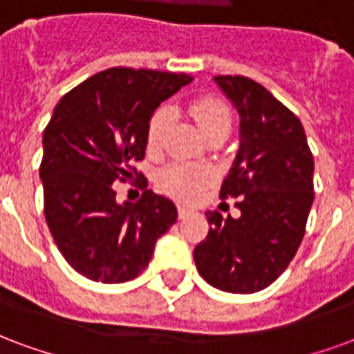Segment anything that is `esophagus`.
<instances>
[{
	"label": "esophagus",
	"mask_w": 354,
	"mask_h": 354,
	"mask_svg": "<svg viewBox=\"0 0 354 354\" xmlns=\"http://www.w3.org/2000/svg\"><path fill=\"white\" fill-rule=\"evenodd\" d=\"M177 213H179V218H187L188 215H190V213H192V211H190V209H187V207H177Z\"/></svg>",
	"instance_id": "esophagus-1"
}]
</instances>
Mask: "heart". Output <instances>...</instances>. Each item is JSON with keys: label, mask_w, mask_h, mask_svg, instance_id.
Wrapping results in <instances>:
<instances>
[{"label": "heart", "mask_w": 354, "mask_h": 354, "mask_svg": "<svg viewBox=\"0 0 354 354\" xmlns=\"http://www.w3.org/2000/svg\"><path fill=\"white\" fill-rule=\"evenodd\" d=\"M188 113L207 138L215 131L232 128L230 105L216 95H200L192 100L188 105ZM174 118L175 113L169 105H162L152 113L151 120L147 124V149L149 151L158 152L164 147ZM215 180L216 174L213 167L200 166L192 162H171L160 169L156 183L164 194L171 196L179 202H196L202 198L205 188L211 187Z\"/></svg>", "instance_id": "b5f03b06"}]
</instances>
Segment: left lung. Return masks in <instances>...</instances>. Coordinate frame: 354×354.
Masks as SVG:
<instances>
[{"mask_svg": "<svg viewBox=\"0 0 354 354\" xmlns=\"http://www.w3.org/2000/svg\"><path fill=\"white\" fill-rule=\"evenodd\" d=\"M215 82L241 117V143L221 187L239 198L237 218L207 211L209 234L196 245V268L224 292H259L285 272L300 247L313 203V154L300 118L241 75Z\"/></svg>", "mask_w": 354, "mask_h": 354, "instance_id": "1", "label": "left lung"}]
</instances>
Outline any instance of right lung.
I'll return each instance as SVG.
<instances>
[{"label":"right lung","instance_id":"obj_1","mask_svg":"<svg viewBox=\"0 0 354 354\" xmlns=\"http://www.w3.org/2000/svg\"><path fill=\"white\" fill-rule=\"evenodd\" d=\"M190 81L187 73L111 68L56 103L39 175L48 230L75 272L100 283L136 279L156 239L175 224L171 200L145 190L136 203L120 205L111 185L145 179L133 164L145 158L147 124Z\"/></svg>","mask_w":354,"mask_h":354}]
</instances>
